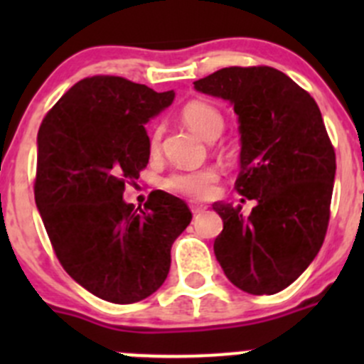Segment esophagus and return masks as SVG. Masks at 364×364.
<instances>
[{"label": "esophagus", "mask_w": 364, "mask_h": 364, "mask_svg": "<svg viewBox=\"0 0 364 364\" xmlns=\"http://www.w3.org/2000/svg\"><path fill=\"white\" fill-rule=\"evenodd\" d=\"M190 209H192L193 215H203L205 211V205H200V204H190Z\"/></svg>", "instance_id": "esophagus-1"}]
</instances>
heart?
I'll use <instances>...</instances> for the list:
<instances>
[{"instance_id": "b5f03b06", "label": "heart", "mask_w": 364, "mask_h": 364, "mask_svg": "<svg viewBox=\"0 0 364 364\" xmlns=\"http://www.w3.org/2000/svg\"><path fill=\"white\" fill-rule=\"evenodd\" d=\"M181 117L196 134L205 141H213L218 137L223 130V114L208 104V102L193 100L188 102L181 109ZM161 128H155L151 135V151H156L160 144ZM218 181V174L213 168H196V171H179L172 172L165 179V188L168 192L179 193V196L190 197V199H205L211 196L213 185Z\"/></svg>"}]
</instances>
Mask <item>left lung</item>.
Wrapping results in <instances>:
<instances>
[{
	"label": "left lung",
	"instance_id": "8db88e82",
	"mask_svg": "<svg viewBox=\"0 0 364 364\" xmlns=\"http://www.w3.org/2000/svg\"><path fill=\"white\" fill-rule=\"evenodd\" d=\"M230 102L241 135L236 190L248 216L215 203L223 230L215 255L225 277L253 296L277 294L315 259L329 222L336 156L310 93L271 67H229L193 82Z\"/></svg>",
	"mask_w": 364,
	"mask_h": 364
}]
</instances>
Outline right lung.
<instances>
[{
    "mask_svg": "<svg viewBox=\"0 0 364 364\" xmlns=\"http://www.w3.org/2000/svg\"><path fill=\"white\" fill-rule=\"evenodd\" d=\"M174 100L123 77L73 84L47 112L36 137L35 203L58 260L86 291L130 304L161 287L171 248L192 220L161 190L144 209L127 204L124 183L148 165L144 124Z\"/></svg>",
    "mask_w": 364,
    "mask_h": 364,
    "instance_id": "obj_1",
    "label": "right lung"
}]
</instances>
